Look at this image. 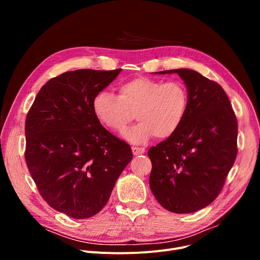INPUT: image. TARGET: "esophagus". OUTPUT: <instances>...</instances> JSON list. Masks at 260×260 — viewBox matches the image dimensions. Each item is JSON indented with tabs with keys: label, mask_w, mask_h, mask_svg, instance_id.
Returning <instances> with one entry per match:
<instances>
[{
	"label": "esophagus",
	"mask_w": 260,
	"mask_h": 260,
	"mask_svg": "<svg viewBox=\"0 0 260 260\" xmlns=\"http://www.w3.org/2000/svg\"><path fill=\"white\" fill-rule=\"evenodd\" d=\"M132 152L135 156H139V155H142L144 154L145 152V148L144 147H136V146H133L132 147Z\"/></svg>",
	"instance_id": "obj_1"
}]
</instances>
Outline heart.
I'll list each match as a JSON object with an SVG mask.
<instances>
[{
	"instance_id": "1",
	"label": "heart",
	"mask_w": 260,
	"mask_h": 260,
	"mask_svg": "<svg viewBox=\"0 0 260 260\" xmlns=\"http://www.w3.org/2000/svg\"><path fill=\"white\" fill-rule=\"evenodd\" d=\"M188 106L186 87L179 81L135 78L118 86V95L101 90L92 100L94 115L109 129L123 132L136 118L137 124L124 133L132 143L144 144L155 135L168 138L181 126Z\"/></svg>"
}]
</instances>
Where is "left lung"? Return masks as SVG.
Masks as SVG:
<instances>
[{"mask_svg": "<svg viewBox=\"0 0 260 260\" xmlns=\"http://www.w3.org/2000/svg\"><path fill=\"white\" fill-rule=\"evenodd\" d=\"M184 81L188 106L181 126L152 146L149 186L161 206L177 214L194 213L220 194L237 156L238 124L223 88L188 70L163 71Z\"/></svg>", "mask_w": 260, "mask_h": 260, "instance_id": "1", "label": "left lung"}]
</instances>
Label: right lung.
I'll return each instance as SVG.
<instances>
[{
  "mask_svg": "<svg viewBox=\"0 0 260 260\" xmlns=\"http://www.w3.org/2000/svg\"><path fill=\"white\" fill-rule=\"evenodd\" d=\"M121 70H78L50 79L25 121L27 168L40 195L75 219L98 214L133 158L128 144L105 129L92 100Z\"/></svg>",
  "mask_w": 260,
  "mask_h": 260,
  "instance_id": "obj_1",
  "label": "right lung"
}]
</instances>
